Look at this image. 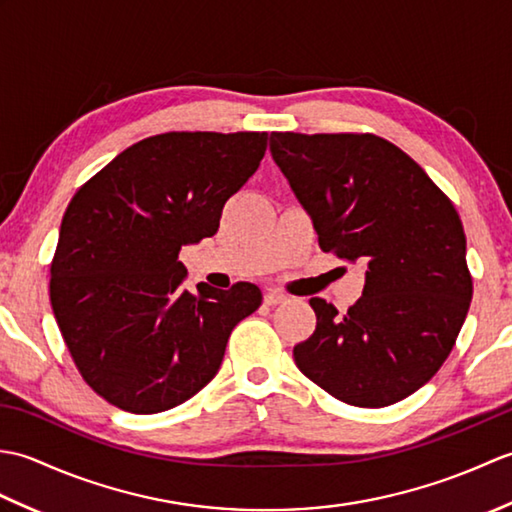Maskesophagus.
Masks as SVG:
<instances>
[{"instance_id":"34e87169","label":"esophagus","mask_w":512,"mask_h":512,"mask_svg":"<svg viewBox=\"0 0 512 512\" xmlns=\"http://www.w3.org/2000/svg\"><path fill=\"white\" fill-rule=\"evenodd\" d=\"M288 297L284 295V292H277V290H270L264 295V303L266 306H279V303H286Z\"/></svg>"}]
</instances>
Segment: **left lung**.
Instances as JSON below:
<instances>
[{"label":"left lung","instance_id":"1","mask_svg":"<svg viewBox=\"0 0 512 512\" xmlns=\"http://www.w3.org/2000/svg\"><path fill=\"white\" fill-rule=\"evenodd\" d=\"M270 154L319 246L365 266L345 314L310 299L317 330L295 345L312 383L354 407H387L429 383L471 306L466 237L451 200L405 151L374 134H270Z\"/></svg>","mask_w":512,"mask_h":512}]
</instances>
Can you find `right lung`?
Instances as JSON below:
<instances>
[{
	"label": "right lung",
	"mask_w": 512,
	"mask_h": 512,
	"mask_svg": "<svg viewBox=\"0 0 512 512\" xmlns=\"http://www.w3.org/2000/svg\"><path fill=\"white\" fill-rule=\"evenodd\" d=\"M266 132H169L127 147L76 191L50 266L63 341L96 394L132 413L167 411L222 365L262 290L182 288V246L220 228L226 200L266 154Z\"/></svg>",
	"instance_id": "1"
}]
</instances>
